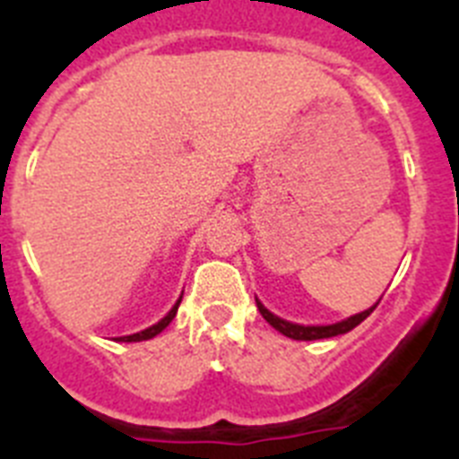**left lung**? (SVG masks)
Here are the masks:
<instances>
[{"label": "left lung", "mask_w": 459, "mask_h": 459, "mask_svg": "<svg viewBox=\"0 0 459 459\" xmlns=\"http://www.w3.org/2000/svg\"><path fill=\"white\" fill-rule=\"evenodd\" d=\"M255 301H257V307H259V312H262V317H264L266 322H269L271 326L278 331V333L287 335V338H291V340H324V338H335V335L350 333L351 328H356L360 322H363V319L370 317V312L375 310L377 306H379L381 299L375 303V306L368 307V310L356 312V315H351V317L340 319V322H333V324H294V322H287V319L273 315V312H271L269 307L264 306V303L259 301L257 296H255Z\"/></svg>", "instance_id": "8db88e82"}]
</instances>
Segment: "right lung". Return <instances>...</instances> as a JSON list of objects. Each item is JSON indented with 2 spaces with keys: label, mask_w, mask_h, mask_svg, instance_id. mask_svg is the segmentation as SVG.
Returning a JSON list of instances; mask_svg holds the SVG:
<instances>
[{
  "label": "right lung",
  "mask_w": 459,
  "mask_h": 459,
  "mask_svg": "<svg viewBox=\"0 0 459 459\" xmlns=\"http://www.w3.org/2000/svg\"><path fill=\"white\" fill-rule=\"evenodd\" d=\"M181 299H184V294H181L179 299H177V303H174V306L169 307V312H168V315H165L163 319H158V322L152 324V326H149V328H144V331H137V333H131V335H121V338H115V340H117V342H142V340L156 338V335L163 333L165 328L169 326V322H172V319L177 317V310H179V306H181Z\"/></svg>",
  "instance_id": "add662e5"
}]
</instances>
